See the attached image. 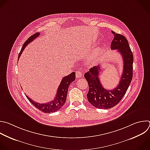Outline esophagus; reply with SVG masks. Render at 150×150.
I'll return each mask as SVG.
<instances>
[{
	"instance_id": "1",
	"label": "esophagus",
	"mask_w": 150,
	"mask_h": 150,
	"mask_svg": "<svg viewBox=\"0 0 150 150\" xmlns=\"http://www.w3.org/2000/svg\"><path fill=\"white\" fill-rule=\"evenodd\" d=\"M82 76V74L80 71H76V77L77 78H79Z\"/></svg>"
}]
</instances>
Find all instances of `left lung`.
<instances>
[{
    "mask_svg": "<svg viewBox=\"0 0 150 150\" xmlns=\"http://www.w3.org/2000/svg\"><path fill=\"white\" fill-rule=\"evenodd\" d=\"M112 33L114 37L111 48L117 49L124 61L123 72L119 84L112 90L105 89L98 77L101 70L99 65L91 68L84 75L89 85L86 95L88 100L94 107L99 109H110L117 105L125 94L132 78L134 57L128 42L124 36L114 31Z\"/></svg>",
    "mask_w": 150,
    "mask_h": 150,
    "instance_id": "left-lung-1",
    "label": "left lung"
}]
</instances>
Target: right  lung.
<instances>
[{
    "instance_id": "add662e5",
    "label": "right lung",
    "mask_w": 150,
    "mask_h": 150,
    "mask_svg": "<svg viewBox=\"0 0 150 150\" xmlns=\"http://www.w3.org/2000/svg\"><path fill=\"white\" fill-rule=\"evenodd\" d=\"M40 33L39 32H37L31 36H30L24 43L23 45L22 49L21 50V52L18 55V61L20 58V56L21 55L22 53L23 52L24 49L26 47V46L31 42H32L35 39H36L37 37L39 36ZM75 79V72H73L71 74L68 75V76H64L61 82V83L58 88L57 93L55 95V97L52 99L51 101L43 103V104H39L37 103L36 102H35L33 101L32 99H30L28 96L26 95L28 100L31 103V104L35 106L36 108H38L39 110H40L42 112H43L45 113H51V112H55L59 109H61L64 105L65 104V103L67 100V96L68 93V91L69 86L71 82L74 81Z\"/></svg>"
}]
</instances>
